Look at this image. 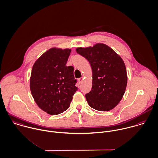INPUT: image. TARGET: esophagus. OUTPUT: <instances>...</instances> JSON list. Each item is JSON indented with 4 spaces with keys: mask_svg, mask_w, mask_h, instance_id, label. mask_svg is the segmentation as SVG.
I'll return each instance as SVG.
<instances>
[{
    "mask_svg": "<svg viewBox=\"0 0 158 158\" xmlns=\"http://www.w3.org/2000/svg\"><path fill=\"white\" fill-rule=\"evenodd\" d=\"M83 81V77H81V78H78V82H79V83H81Z\"/></svg>",
    "mask_w": 158,
    "mask_h": 158,
    "instance_id": "esophagus-1",
    "label": "esophagus"
}]
</instances>
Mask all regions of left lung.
<instances>
[{
	"instance_id": "obj_1",
	"label": "left lung",
	"mask_w": 158,
	"mask_h": 158,
	"mask_svg": "<svg viewBox=\"0 0 158 158\" xmlns=\"http://www.w3.org/2000/svg\"><path fill=\"white\" fill-rule=\"evenodd\" d=\"M77 53L89 62L93 72L91 91L85 95L89 105L98 111H110L122 99L127 76L122 58L104 44L78 48Z\"/></svg>"
}]
</instances>
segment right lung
Listing matches in <instances>:
<instances>
[{
	"instance_id": "1",
	"label": "right lung",
	"mask_w": 158,
	"mask_h": 158,
	"mask_svg": "<svg viewBox=\"0 0 158 158\" xmlns=\"http://www.w3.org/2000/svg\"><path fill=\"white\" fill-rule=\"evenodd\" d=\"M70 49L52 48L34 64L30 78L32 97L42 110L54 115L69 107L77 90L73 67L66 66Z\"/></svg>"
}]
</instances>
